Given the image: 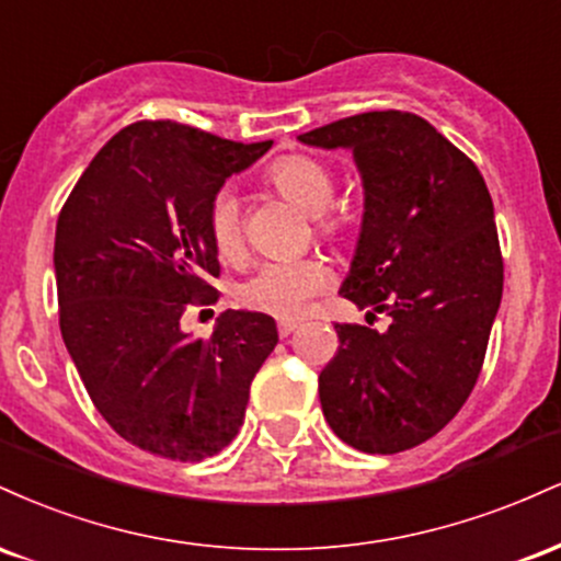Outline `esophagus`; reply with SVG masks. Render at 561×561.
I'll list each match as a JSON object with an SVG mask.
<instances>
[{"label":"esophagus","instance_id":"34e87169","mask_svg":"<svg viewBox=\"0 0 561 561\" xmlns=\"http://www.w3.org/2000/svg\"><path fill=\"white\" fill-rule=\"evenodd\" d=\"M276 330H279L282 337H287V334H293L295 330H298V321L285 319V321H279V327H276Z\"/></svg>","mask_w":561,"mask_h":561}]
</instances>
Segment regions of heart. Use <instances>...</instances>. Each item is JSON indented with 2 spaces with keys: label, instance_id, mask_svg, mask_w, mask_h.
<instances>
[{
  "label": "heart",
  "instance_id": "b5f03b06",
  "mask_svg": "<svg viewBox=\"0 0 561 561\" xmlns=\"http://www.w3.org/2000/svg\"><path fill=\"white\" fill-rule=\"evenodd\" d=\"M266 182L298 205L300 210L311 214L317 234L334 237L347 227L343 210L332 208L334 173L327 163L311 156H285L274 160L266 171ZM208 237L221 259L234 261L242 253V210L234 192L218 190L208 203L205 216ZM327 268L317 259H293V261H268L255 268L240 285L242 306L253 311L272 313L279 319H295L306 308V302L324 289Z\"/></svg>",
  "mask_w": 561,
  "mask_h": 561
}]
</instances>
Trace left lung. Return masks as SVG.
<instances>
[{"label": "left lung", "mask_w": 561, "mask_h": 561, "mask_svg": "<svg viewBox=\"0 0 561 561\" xmlns=\"http://www.w3.org/2000/svg\"><path fill=\"white\" fill-rule=\"evenodd\" d=\"M300 141L353 150L364 224L340 295L390 317L385 332L334 324L321 411L364 454L409 450L459 414L485 362L504 293L491 192L478 165L414 113L351 115Z\"/></svg>", "instance_id": "1"}]
</instances>
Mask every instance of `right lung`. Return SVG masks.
<instances>
[{
    "mask_svg": "<svg viewBox=\"0 0 561 561\" xmlns=\"http://www.w3.org/2000/svg\"><path fill=\"white\" fill-rule=\"evenodd\" d=\"M272 141L137 121L96 152L55 231L60 332L83 388L124 440L203 461L240 433L250 382L279 343L266 313L227 311L210 337L182 332L221 274L205 216L227 176Z\"/></svg>",
    "mask_w": 561,
    "mask_h": 561,
    "instance_id": "1",
    "label": "right lung"
}]
</instances>
